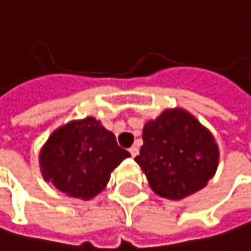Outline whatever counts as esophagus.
Segmentation results:
<instances>
[{"instance_id": "34e87169", "label": "esophagus", "mask_w": 251, "mask_h": 251, "mask_svg": "<svg viewBox=\"0 0 251 251\" xmlns=\"http://www.w3.org/2000/svg\"><path fill=\"white\" fill-rule=\"evenodd\" d=\"M129 152H130V155H132V157H135V156L139 153V149H138L136 146H132V148L129 149Z\"/></svg>"}]
</instances>
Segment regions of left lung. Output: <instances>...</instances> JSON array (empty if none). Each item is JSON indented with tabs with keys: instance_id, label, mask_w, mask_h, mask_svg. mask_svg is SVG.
Here are the masks:
<instances>
[{
	"instance_id": "left-lung-1",
	"label": "left lung",
	"mask_w": 251,
	"mask_h": 251,
	"mask_svg": "<svg viewBox=\"0 0 251 251\" xmlns=\"http://www.w3.org/2000/svg\"><path fill=\"white\" fill-rule=\"evenodd\" d=\"M135 162L160 198L182 200L203 189L219 166L212 132L183 108L165 109L143 126Z\"/></svg>"
}]
</instances>
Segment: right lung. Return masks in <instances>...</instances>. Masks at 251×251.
Segmentation results:
<instances>
[{
  "label": "right lung",
  "instance_id": "right-lung-1",
  "mask_svg": "<svg viewBox=\"0 0 251 251\" xmlns=\"http://www.w3.org/2000/svg\"><path fill=\"white\" fill-rule=\"evenodd\" d=\"M130 153L118 146L111 130L94 116L56 127L39 152V169L69 198L91 200L109 182L111 173Z\"/></svg>",
  "mask_w": 251,
  "mask_h": 251
}]
</instances>
